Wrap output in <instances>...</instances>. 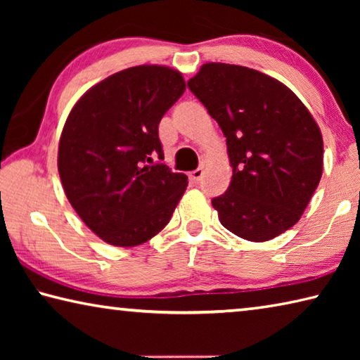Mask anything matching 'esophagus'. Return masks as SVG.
I'll return each mask as SVG.
<instances>
[{"label":"esophagus","instance_id":"34e87169","mask_svg":"<svg viewBox=\"0 0 360 360\" xmlns=\"http://www.w3.org/2000/svg\"><path fill=\"white\" fill-rule=\"evenodd\" d=\"M203 173H205V172H203V168H197V169H193V172L191 173V179L197 182V181H200V179L203 178Z\"/></svg>","mask_w":360,"mask_h":360}]
</instances>
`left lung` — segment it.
Returning a JSON list of instances; mask_svg holds the SVG:
<instances>
[{
    "mask_svg": "<svg viewBox=\"0 0 360 360\" xmlns=\"http://www.w3.org/2000/svg\"><path fill=\"white\" fill-rule=\"evenodd\" d=\"M227 138L233 168L212 198L225 229L268 241L298 222L322 176V135L298 96L246 66L206 63L187 82Z\"/></svg>",
    "mask_w": 360,
    "mask_h": 360,
    "instance_id": "1",
    "label": "left lung"
}]
</instances>
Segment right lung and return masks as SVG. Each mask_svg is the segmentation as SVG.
I'll return each instance as SVG.
<instances>
[{"instance_id": "right-lung-1", "label": "right lung", "mask_w": 360, "mask_h": 360, "mask_svg": "<svg viewBox=\"0 0 360 360\" xmlns=\"http://www.w3.org/2000/svg\"><path fill=\"white\" fill-rule=\"evenodd\" d=\"M179 71L141 65L94 85L71 109L58 173L84 224L112 246L143 245L172 219L187 176L163 160L158 124L184 94Z\"/></svg>"}]
</instances>
